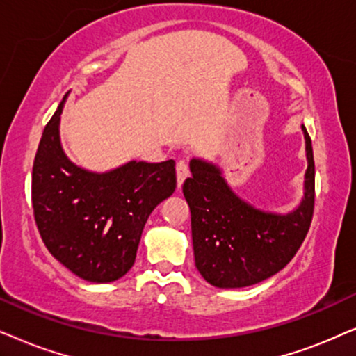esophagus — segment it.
<instances>
[{
  "label": "esophagus",
  "mask_w": 356,
  "mask_h": 356,
  "mask_svg": "<svg viewBox=\"0 0 356 356\" xmlns=\"http://www.w3.org/2000/svg\"><path fill=\"white\" fill-rule=\"evenodd\" d=\"M175 172H177V187H182L184 181L188 177V165L186 161H177V164H175Z\"/></svg>",
  "instance_id": "esophagus-1"
}]
</instances>
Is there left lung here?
I'll use <instances>...</instances> for the list:
<instances>
[{
	"label": "left lung",
	"mask_w": 356,
	"mask_h": 356,
	"mask_svg": "<svg viewBox=\"0 0 356 356\" xmlns=\"http://www.w3.org/2000/svg\"><path fill=\"white\" fill-rule=\"evenodd\" d=\"M307 169L305 197L286 215L259 210L231 191L221 169L208 161H191L192 177L182 192L191 207L195 267L218 288H243L267 280L301 248L314 211V154L306 127Z\"/></svg>",
	"instance_id": "1"
}]
</instances>
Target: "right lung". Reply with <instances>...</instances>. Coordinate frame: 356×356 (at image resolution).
Masks as SVG:
<instances>
[{"label":"right lung","instance_id":"1","mask_svg":"<svg viewBox=\"0 0 356 356\" xmlns=\"http://www.w3.org/2000/svg\"><path fill=\"white\" fill-rule=\"evenodd\" d=\"M65 99L34 159V218L49 252L70 272L92 283L115 282L134 267L151 211L174 193L175 163L130 161L102 174L79 168L61 148Z\"/></svg>","mask_w":356,"mask_h":356}]
</instances>
